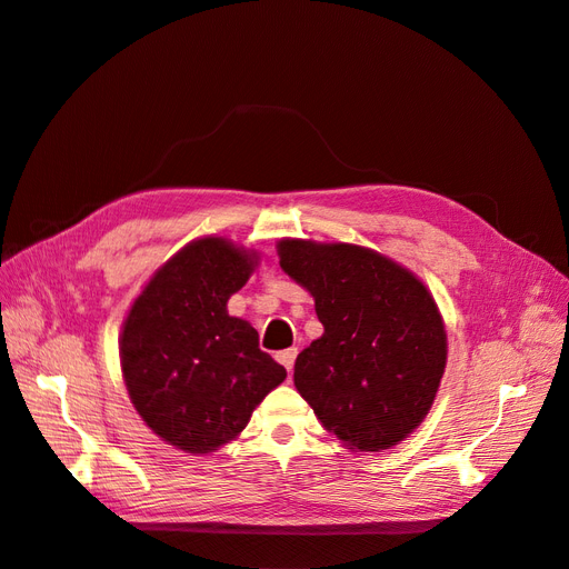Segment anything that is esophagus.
<instances>
[{
  "mask_svg": "<svg viewBox=\"0 0 569 569\" xmlns=\"http://www.w3.org/2000/svg\"><path fill=\"white\" fill-rule=\"evenodd\" d=\"M297 349H284L278 353V360L287 368V372H291V368H295V360H297Z\"/></svg>",
  "mask_w": 569,
  "mask_h": 569,
  "instance_id": "obj_1",
  "label": "esophagus"
}]
</instances>
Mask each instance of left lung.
<instances>
[{
	"instance_id": "obj_1",
	"label": "left lung",
	"mask_w": 569,
	"mask_h": 569,
	"mask_svg": "<svg viewBox=\"0 0 569 569\" xmlns=\"http://www.w3.org/2000/svg\"><path fill=\"white\" fill-rule=\"evenodd\" d=\"M278 253L289 278L311 291L325 327L297 356L299 393L349 449H391L425 420L446 368L432 295L366 247L282 239Z\"/></svg>"
}]
</instances>
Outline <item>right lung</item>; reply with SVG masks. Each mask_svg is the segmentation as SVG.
I'll list each match as a JSON object with an SVG mask.
<instances>
[{
	"instance_id": "add662e5",
	"label": "right lung",
	"mask_w": 569,
	"mask_h": 569,
	"mask_svg": "<svg viewBox=\"0 0 569 569\" xmlns=\"http://www.w3.org/2000/svg\"><path fill=\"white\" fill-rule=\"evenodd\" d=\"M256 251L222 237L180 249L134 299L120 335V370L147 427L184 453H213L249 425L287 370L258 332L228 313Z\"/></svg>"
}]
</instances>
